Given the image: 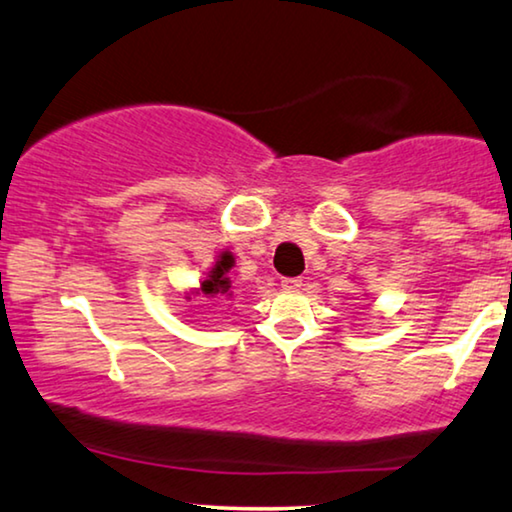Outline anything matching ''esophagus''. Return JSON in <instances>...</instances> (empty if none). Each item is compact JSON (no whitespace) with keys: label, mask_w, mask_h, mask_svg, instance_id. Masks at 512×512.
Wrapping results in <instances>:
<instances>
[{"label":"esophagus","mask_w":512,"mask_h":512,"mask_svg":"<svg viewBox=\"0 0 512 512\" xmlns=\"http://www.w3.org/2000/svg\"><path fill=\"white\" fill-rule=\"evenodd\" d=\"M280 287H283L285 292H299L301 278H283L280 280Z\"/></svg>","instance_id":"obj_1"}]
</instances>
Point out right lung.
Listing matches in <instances>:
<instances>
[{
  "instance_id": "1",
  "label": "right lung",
  "mask_w": 512,
  "mask_h": 512,
  "mask_svg": "<svg viewBox=\"0 0 512 512\" xmlns=\"http://www.w3.org/2000/svg\"><path fill=\"white\" fill-rule=\"evenodd\" d=\"M232 266H234V257L229 253H222L213 269L208 271V276L201 280L199 292L206 294V297H232V280L227 278V273Z\"/></svg>"
}]
</instances>
